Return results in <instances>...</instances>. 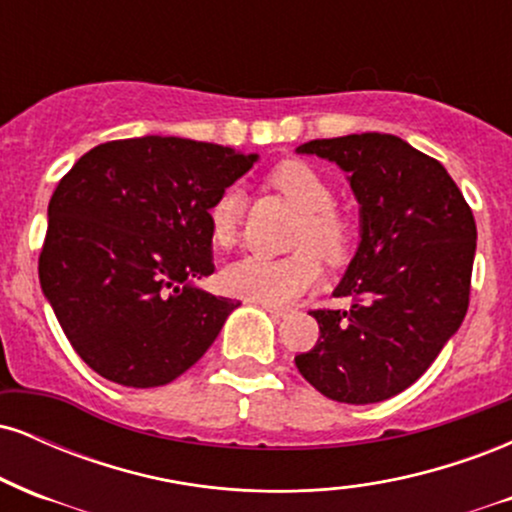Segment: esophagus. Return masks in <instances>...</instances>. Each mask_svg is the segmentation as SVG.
Returning a JSON list of instances; mask_svg holds the SVG:
<instances>
[{
	"label": "esophagus",
	"instance_id": "obj_1",
	"mask_svg": "<svg viewBox=\"0 0 512 512\" xmlns=\"http://www.w3.org/2000/svg\"><path fill=\"white\" fill-rule=\"evenodd\" d=\"M264 308H267V313L276 317V320H279V317H286V308H276V305H264Z\"/></svg>",
	"mask_w": 512,
	"mask_h": 512
}]
</instances>
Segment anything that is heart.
<instances>
[{"instance_id":"1","label":"heart","mask_w":512,"mask_h":512,"mask_svg":"<svg viewBox=\"0 0 512 512\" xmlns=\"http://www.w3.org/2000/svg\"><path fill=\"white\" fill-rule=\"evenodd\" d=\"M272 190L279 192L301 211V221L293 231L289 257L248 255L228 264L219 276L221 289L228 296L262 305H289L320 281L322 260L337 264L346 260L354 243V228L337 207L334 187L320 170L305 161H284L267 175ZM243 219V197L236 187H226L207 209L209 238L216 248L226 250L238 240Z\"/></svg>"}]
</instances>
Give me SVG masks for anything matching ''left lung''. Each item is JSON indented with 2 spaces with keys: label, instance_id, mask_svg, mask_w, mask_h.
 Returning a JSON list of instances; mask_svg holds the SVG:
<instances>
[{
  "label": "left lung",
  "instance_id": "left-lung-1",
  "mask_svg": "<svg viewBox=\"0 0 512 512\" xmlns=\"http://www.w3.org/2000/svg\"><path fill=\"white\" fill-rule=\"evenodd\" d=\"M298 151L349 173L363 233L334 291L351 308L310 310L320 337L296 366L337 402H383L426 373L467 315L474 214L436 158L392 134L313 139Z\"/></svg>",
  "mask_w": 512,
  "mask_h": 512
}]
</instances>
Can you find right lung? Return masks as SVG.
<instances>
[{
  "instance_id": "add662e5",
  "label": "right lung",
  "mask_w": 512,
  "mask_h": 512,
  "mask_svg": "<svg viewBox=\"0 0 512 512\" xmlns=\"http://www.w3.org/2000/svg\"><path fill=\"white\" fill-rule=\"evenodd\" d=\"M255 161L151 134L98 144L57 182L38 274L88 368L158 387L214 344L238 303L187 281L214 274L207 209Z\"/></svg>"
}]
</instances>
